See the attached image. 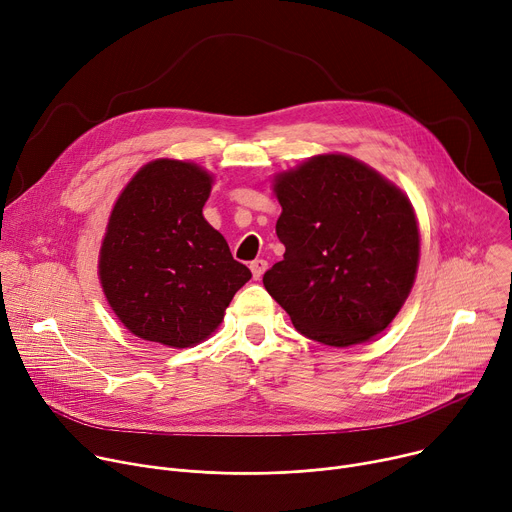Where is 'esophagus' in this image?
<instances>
[{
  "instance_id": "1",
  "label": "esophagus",
  "mask_w": 512,
  "mask_h": 512,
  "mask_svg": "<svg viewBox=\"0 0 512 512\" xmlns=\"http://www.w3.org/2000/svg\"><path fill=\"white\" fill-rule=\"evenodd\" d=\"M268 268V262L266 260H262V258H258V260H254L252 264H250V270H252V277L256 279V281H260L262 279V274H264V270Z\"/></svg>"
}]
</instances>
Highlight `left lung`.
Listing matches in <instances>:
<instances>
[{
  "label": "left lung",
  "mask_w": 512,
  "mask_h": 512,
  "mask_svg": "<svg viewBox=\"0 0 512 512\" xmlns=\"http://www.w3.org/2000/svg\"><path fill=\"white\" fill-rule=\"evenodd\" d=\"M283 207V260L264 287L307 338L361 344L383 332L408 299L420 233L408 196L342 153L309 157L274 178Z\"/></svg>",
  "instance_id": "left-lung-1"
}]
</instances>
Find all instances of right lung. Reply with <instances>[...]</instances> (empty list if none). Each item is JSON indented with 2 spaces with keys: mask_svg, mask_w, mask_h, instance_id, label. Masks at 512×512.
Listing matches in <instances>:
<instances>
[{
  "mask_svg": "<svg viewBox=\"0 0 512 512\" xmlns=\"http://www.w3.org/2000/svg\"><path fill=\"white\" fill-rule=\"evenodd\" d=\"M211 184L213 176L192 162L155 160L114 203L98 274L116 318L143 340L199 344L252 279L203 217Z\"/></svg>",
  "mask_w": 512,
  "mask_h": 512,
  "instance_id": "obj_1",
  "label": "right lung"
}]
</instances>
